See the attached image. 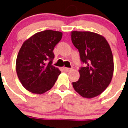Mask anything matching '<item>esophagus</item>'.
I'll return each instance as SVG.
<instances>
[{
  "label": "esophagus",
  "mask_w": 128,
  "mask_h": 128,
  "mask_svg": "<svg viewBox=\"0 0 128 128\" xmlns=\"http://www.w3.org/2000/svg\"><path fill=\"white\" fill-rule=\"evenodd\" d=\"M63 70H64L65 72H70L71 70H72V68H63Z\"/></svg>",
  "instance_id": "34e87169"
}]
</instances>
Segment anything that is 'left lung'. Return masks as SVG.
<instances>
[{
    "instance_id": "1",
    "label": "left lung",
    "mask_w": 128,
    "mask_h": 128,
    "mask_svg": "<svg viewBox=\"0 0 128 128\" xmlns=\"http://www.w3.org/2000/svg\"><path fill=\"white\" fill-rule=\"evenodd\" d=\"M72 41L78 49L80 77L72 84L81 96L92 98L102 93L110 84L114 70L113 57L105 38L92 32H72Z\"/></svg>"
}]
</instances>
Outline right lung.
Returning <instances> with one entry per match:
<instances>
[{
    "label": "right lung",
    "mask_w": 128,
    "mask_h": 128,
    "mask_svg": "<svg viewBox=\"0 0 128 128\" xmlns=\"http://www.w3.org/2000/svg\"><path fill=\"white\" fill-rule=\"evenodd\" d=\"M62 33L47 30L26 40L16 59V72L21 84L34 94H43L55 83L60 71L52 65L53 49Z\"/></svg>",
    "instance_id": "add662e5"
}]
</instances>
